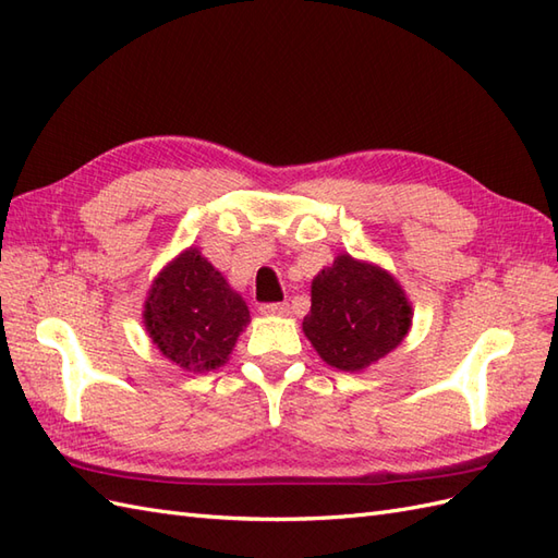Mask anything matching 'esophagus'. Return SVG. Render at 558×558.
Here are the masks:
<instances>
[{
  "label": "esophagus",
  "mask_w": 558,
  "mask_h": 558,
  "mask_svg": "<svg viewBox=\"0 0 558 558\" xmlns=\"http://www.w3.org/2000/svg\"><path fill=\"white\" fill-rule=\"evenodd\" d=\"M264 316H288L290 304L288 302H276V304H262L259 308Z\"/></svg>",
  "instance_id": "obj_1"
}]
</instances>
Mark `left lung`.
Masks as SVG:
<instances>
[{"mask_svg": "<svg viewBox=\"0 0 558 558\" xmlns=\"http://www.w3.org/2000/svg\"><path fill=\"white\" fill-rule=\"evenodd\" d=\"M410 318L408 299L387 270L341 254L313 280L304 335L325 363L355 373L401 344Z\"/></svg>", "mask_w": 558, "mask_h": 558, "instance_id": "obj_1", "label": "left lung"}]
</instances>
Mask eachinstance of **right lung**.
Wrapping results in <instances>:
<instances>
[{
    "label": "right lung",
    "instance_id": "right-lung-1",
    "mask_svg": "<svg viewBox=\"0 0 558 558\" xmlns=\"http://www.w3.org/2000/svg\"><path fill=\"white\" fill-rule=\"evenodd\" d=\"M143 316L157 349L189 373L223 365L250 323L245 302L193 247L155 280Z\"/></svg>",
    "mask_w": 558,
    "mask_h": 558
}]
</instances>
